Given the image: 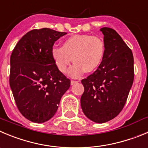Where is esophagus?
<instances>
[{"label": "esophagus", "instance_id": "obj_1", "mask_svg": "<svg viewBox=\"0 0 148 148\" xmlns=\"http://www.w3.org/2000/svg\"><path fill=\"white\" fill-rule=\"evenodd\" d=\"M78 81H74V80H71V85H75V84H77V83H78Z\"/></svg>", "mask_w": 148, "mask_h": 148}]
</instances>
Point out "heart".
I'll list each match as a JSON object with an SVG mask.
<instances>
[{"mask_svg":"<svg viewBox=\"0 0 148 148\" xmlns=\"http://www.w3.org/2000/svg\"><path fill=\"white\" fill-rule=\"evenodd\" d=\"M104 54L103 41L99 37L88 34H77L66 38L62 47H53L51 52L55 65L63 74L67 71L71 60L75 63L69 72L73 77H79L85 71L90 73L97 69Z\"/></svg>","mask_w":148,"mask_h":148,"instance_id":"obj_1","label":"heart"}]
</instances>
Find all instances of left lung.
I'll return each instance as SVG.
<instances>
[{"label": "left lung", "instance_id": "8db88e82", "mask_svg": "<svg viewBox=\"0 0 148 148\" xmlns=\"http://www.w3.org/2000/svg\"><path fill=\"white\" fill-rule=\"evenodd\" d=\"M105 54L99 69L81 81L84 93L81 107L88 119L103 123L113 119L123 108L134 77L132 50L110 27L100 29Z\"/></svg>", "mask_w": 148, "mask_h": 148}]
</instances>
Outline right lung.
Masks as SVG:
<instances>
[{"instance_id":"add662e5","label":"right lung","mask_w":148,"mask_h":148,"mask_svg":"<svg viewBox=\"0 0 148 148\" xmlns=\"http://www.w3.org/2000/svg\"><path fill=\"white\" fill-rule=\"evenodd\" d=\"M67 33L35 29L18 41L10 58L9 84L18 110L29 121L42 123L55 115L69 79L52 60L54 44Z\"/></svg>"}]
</instances>
